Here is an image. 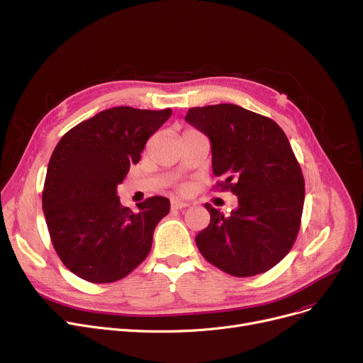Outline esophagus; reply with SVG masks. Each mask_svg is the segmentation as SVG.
Here are the masks:
<instances>
[{
  "label": "esophagus",
  "mask_w": 363,
  "mask_h": 363,
  "mask_svg": "<svg viewBox=\"0 0 363 363\" xmlns=\"http://www.w3.org/2000/svg\"><path fill=\"white\" fill-rule=\"evenodd\" d=\"M188 206H190V203H188V201H181V200L172 201V208L173 209H184V208H188Z\"/></svg>",
  "instance_id": "1"
}]
</instances>
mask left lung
<instances>
[{
  "mask_svg": "<svg viewBox=\"0 0 363 363\" xmlns=\"http://www.w3.org/2000/svg\"><path fill=\"white\" fill-rule=\"evenodd\" d=\"M185 120L211 139L216 185L239 199L230 216L212 208L196 235L204 259L235 277L269 272L288 255L301 224L304 178L279 124L239 105L190 108Z\"/></svg>",
  "mask_w": 363,
  "mask_h": 363,
  "instance_id": "8db88e82",
  "label": "left lung"
}]
</instances>
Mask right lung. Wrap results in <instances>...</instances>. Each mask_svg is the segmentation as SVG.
I'll list each match as a JSON object with an SVG mask.
<instances>
[{
	"instance_id": "add662e5",
	"label": "right lung",
	"mask_w": 363,
	"mask_h": 363,
	"mask_svg": "<svg viewBox=\"0 0 363 363\" xmlns=\"http://www.w3.org/2000/svg\"><path fill=\"white\" fill-rule=\"evenodd\" d=\"M170 116V108H109L59 140L47 167L43 211L56 254L75 276L117 281L150 254L154 228L170 201L154 196L133 212L121 206L117 185Z\"/></svg>"
}]
</instances>
